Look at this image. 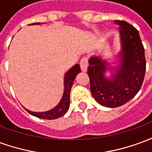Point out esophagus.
I'll list each match as a JSON object with an SVG mask.
<instances>
[{"mask_svg":"<svg viewBox=\"0 0 152 152\" xmlns=\"http://www.w3.org/2000/svg\"><path fill=\"white\" fill-rule=\"evenodd\" d=\"M80 69L82 72H86L87 71V67H88V58L86 57H84L80 60Z\"/></svg>","mask_w":152,"mask_h":152,"instance_id":"1","label":"esophagus"}]
</instances>
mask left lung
I'll return each instance as SVG.
<instances>
[{"mask_svg": "<svg viewBox=\"0 0 152 152\" xmlns=\"http://www.w3.org/2000/svg\"><path fill=\"white\" fill-rule=\"evenodd\" d=\"M114 22L120 31L119 65L113 70L107 60L94 55L89 58L87 72L94 99L111 108L124 105L137 94L146 72L145 51L138 31L127 22ZM107 70L112 72L110 77L105 76Z\"/></svg>", "mask_w": 152, "mask_h": 152, "instance_id": "left-lung-1", "label": "left lung"}]
</instances>
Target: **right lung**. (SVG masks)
<instances>
[{
  "instance_id": "obj_1",
  "label": "right lung",
  "mask_w": 152,
  "mask_h": 152,
  "mask_svg": "<svg viewBox=\"0 0 152 152\" xmlns=\"http://www.w3.org/2000/svg\"><path fill=\"white\" fill-rule=\"evenodd\" d=\"M39 25L40 23H32L31 25ZM81 71H80V67L79 64H76L69 69L65 74L64 76V91H63V94L62 99L58 102V104L53 107L51 110H49L47 112H35L29 111L28 109H24L32 115H34L36 117L40 118V119H45V120H54V119H58V118L63 116V115L65 114L67 110L69 108L70 105V92H71V89L72 87L73 81L77 76V74H79Z\"/></svg>"
}]
</instances>
